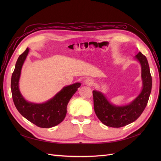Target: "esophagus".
Segmentation results:
<instances>
[{
  "instance_id": "esophagus-1",
  "label": "esophagus",
  "mask_w": 161,
  "mask_h": 161,
  "mask_svg": "<svg viewBox=\"0 0 161 161\" xmlns=\"http://www.w3.org/2000/svg\"><path fill=\"white\" fill-rule=\"evenodd\" d=\"M93 82H94L93 80H92L91 78H87V79H86L84 81L85 84L86 85H89V86L92 85V84H93Z\"/></svg>"
}]
</instances>
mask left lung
Returning a JSON list of instances; mask_svg holds the SVG:
<instances>
[{"instance_id":"obj_1","label":"left lung","mask_w":161,"mask_h":161,"mask_svg":"<svg viewBox=\"0 0 161 161\" xmlns=\"http://www.w3.org/2000/svg\"><path fill=\"white\" fill-rule=\"evenodd\" d=\"M141 66L142 89L140 93L128 105H115L108 100L101 92L92 91L94 109L102 123L112 128H121L134 122L142 114L147 106L152 89V77L148 60L139 52L135 56Z\"/></svg>"}]
</instances>
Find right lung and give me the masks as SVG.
Listing matches in <instances>:
<instances>
[{"mask_svg":"<svg viewBox=\"0 0 161 161\" xmlns=\"http://www.w3.org/2000/svg\"><path fill=\"white\" fill-rule=\"evenodd\" d=\"M27 47L19 56L11 77V92L14 104L24 118L38 127L49 128L61 123L66 115L67 105L81 84L76 82L64 86L58 93L45 103H35L27 101L19 88L22 66L28 55Z\"/></svg>","mask_w":161,"mask_h":161,"instance_id":"1","label":"right lung"}]
</instances>
